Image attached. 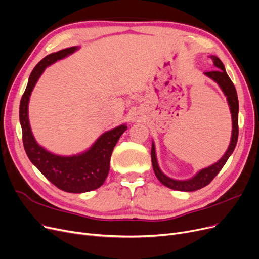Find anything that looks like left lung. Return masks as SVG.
<instances>
[{
	"mask_svg": "<svg viewBox=\"0 0 259 259\" xmlns=\"http://www.w3.org/2000/svg\"><path fill=\"white\" fill-rule=\"evenodd\" d=\"M209 58L212 60L213 65L216 66V70L205 72L204 74L212 79L222 90L223 94L227 96L228 104L230 107V111L232 114V137L231 142L228 147V150L222 155L221 159L206 168H203L200 171H198L193 178L188 180H175L166 175L163 174V171L160 169L159 164H157L156 154H155V147L154 143L152 142L151 146V161H152V167L153 171L159 181L165 185L168 188H171L174 190H180V192H195V190L203 188L204 186L208 185L212 179L215 178L219 171L222 169L224 164L227 163L228 159L233 153L236 144H237L238 140V111H239V104H238V96L237 92L232 80L230 79L229 75L224 69V65L221 62V60L217 57V56L210 55Z\"/></svg>",
	"mask_w": 259,
	"mask_h": 259,
	"instance_id": "8db88e82",
	"label": "left lung"
}]
</instances>
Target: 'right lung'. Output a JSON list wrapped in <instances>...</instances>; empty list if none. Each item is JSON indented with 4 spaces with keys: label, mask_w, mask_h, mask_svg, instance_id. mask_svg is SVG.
Returning a JSON list of instances; mask_svg holds the SVG:
<instances>
[{
    "label": "right lung",
    "mask_w": 259,
    "mask_h": 259,
    "mask_svg": "<svg viewBox=\"0 0 259 259\" xmlns=\"http://www.w3.org/2000/svg\"><path fill=\"white\" fill-rule=\"evenodd\" d=\"M77 50V47H72L52 53L35 66L21 98L19 116L24 149L30 162L56 187L66 193L81 194L91 192L104 184L110 169L112 151L121 134L126 131V123L103 133L84 152L66 156L54 154L40 146L33 138L28 119L29 97L46 67Z\"/></svg>",
    "instance_id": "right-lung-1"
}]
</instances>
